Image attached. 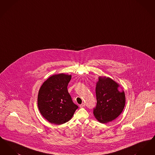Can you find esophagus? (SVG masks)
<instances>
[{
    "label": "esophagus",
    "mask_w": 155,
    "mask_h": 155,
    "mask_svg": "<svg viewBox=\"0 0 155 155\" xmlns=\"http://www.w3.org/2000/svg\"><path fill=\"white\" fill-rule=\"evenodd\" d=\"M85 103H82L80 105V107H84V106H85Z\"/></svg>",
    "instance_id": "1"
}]
</instances>
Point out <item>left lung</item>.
<instances>
[{"label": "left lung", "mask_w": 155, "mask_h": 155, "mask_svg": "<svg viewBox=\"0 0 155 155\" xmlns=\"http://www.w3.org/2000/svg\"><path fill=\"white\" fill-rule=\"evenodd\" d=\"M118 85L110 78L99 77L96 87V105L94 108L95 118L106 123L117 118L125 106L124 91L120 92Z\"/></svg>", "instance_id": "left-lung-1"}]
</instances>
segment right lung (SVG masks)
Masks as SVG:
<instances>
[{"label":"right lung","mask_w":155,"mask_h":155,"mask_svg":"<svg viewBox=\"0 0 155 155\" xmlns=\"http://www.w3.org/2000/svg\"><path fill=\"white\" fill-rule=\"evenodd\" d=\"M71 78V75H54L45 81L39 89V110L43 117L51 123L60 125L66 123L78 108L73 103L67 90Z\"/></svg>","instance_id":"right-lung-1"}]
</instances>
